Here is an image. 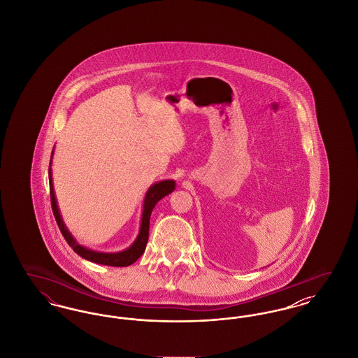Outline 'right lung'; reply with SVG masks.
<instances>
[{
	"mask_svg": "<svg viewBox=\"0 0 358 358\" xmlns=\"http://www.w3.org/2000/svg\"><path fill=\"white\" fill-rule=\"evenodd\" d=\"M53 155V152H52ZM51 155V164H52ZM50 192H51V205L53 215L56 222L60 228V232L63 234V236L66 238V241L69 243V247L78 254L82 256L85 260L103 264V266H113V267H126L133 264L136 262L141 255L145 252L148 240H149V225H150V215L153 212L155 204L165 196H168L171 193L176 187V182L173 180H165V181H159L155 182L152 187H149L146 196H145V203H143V212H142V219H141V228H139V234L136 236V241L124 251L122 252H115V254H107V252H98V251H92L88 250L83 245L78 244V241L73 238V236L69 234L67 227L64 225L63 219L60 216L59 208L56 204V197H55V192H53V184H52V171L50 168Z\"/></svg>",
	"mask_w": 358,
	"mask_h": 358,
	"instance_id": "1",
	"label": "right lung"
}]
</instances>
